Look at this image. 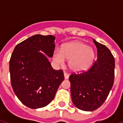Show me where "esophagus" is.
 Returning a JSON list of instances; mask_svg holds the SVG:
<instances>
[{
	"mask_svg": "<svg viewBox=\"0 0 123 123\" xmlns=\"http://www.w3.org/2000/svg\"><path fill=\"white\" fill-rule=\"evenodd\" d=\"M64 79H68V78H69V75L68 74V73H64Z\"/></svg>",
	"mask_w": 123,
	"mask_h": 123,
	"instance_id": "obj_1",
	"label": "esophagus"
}]
</instances>
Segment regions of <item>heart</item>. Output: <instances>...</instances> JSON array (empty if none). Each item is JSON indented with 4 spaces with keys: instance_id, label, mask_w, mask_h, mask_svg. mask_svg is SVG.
I'll use <instances>...</instances> for the list:
<instances>
[{
    "instance_id": "heart-1",
    "label": "heart",
    "mask_w": 123,
    "mask_h": 123,
    "mask_svg": "<svg viewBox=\"0 0 123 123\" xmlns=\"http://www.w3.org/2000/svg\"><path fill=\"white\" fill-rule=\"evenodd\" d=\"M94 56L92 47L82 41H75L64 44L61 50H54L53 60L57 65L64 66L66 59H69V69L75 73H82L89 68Z\"/></svg>"
}]
</instances>
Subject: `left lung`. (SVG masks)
<instances>
[{
  "label": "left lung",
  "mask_w": 123,
  "mask_h": 123,
  "mask_svg": "<svg viewBox=\"0 0 123 123\" xmlns=\"http://www.w3.org/2000/svg\"><path fill=\"white\" fill-rule=\"evenodd\" d=\"M98 59L89 70L69 76L72 102L79 109L93 111L101 107L112 89L115 60L109 48L92 39Z\"/></svg>",
  "instance_id": "8db88e82"
}]
</instances>
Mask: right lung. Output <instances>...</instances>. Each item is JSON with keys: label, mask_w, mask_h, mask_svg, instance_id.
<instances>
[{"label": "right lung", "mask_w": 123, "mask_h": 123, "mask_svg": "<svg viewBox=\"0 0 123 123\" xmlns=\"http://www.w3.org/2000/svg\"><path fill=\"white\" fill-rule=\"evenodd\" d=\"M55 39L52 35L32 36L17 44L11 57L9 71L13 91L31 109L48 105L64 79L61 69H53L48 61V57H52L55 50Z\"/></svg>", "instance_id": "add662e5"}]
</instances>
